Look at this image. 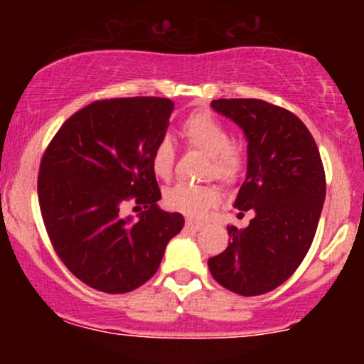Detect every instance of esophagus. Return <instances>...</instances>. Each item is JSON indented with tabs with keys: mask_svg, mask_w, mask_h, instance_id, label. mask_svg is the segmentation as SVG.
Wrapping results in <instances>:
<instances>
[{
	"mask_svg": "<svg viewBox=\"0 0 364 364\" xmlns=\"http://www.w3.org/2000/svg\"><path fill=\"white\" fill-rule=\"evenodd\" d=\"M203 223H198V220H193V219H186V228L188 229H193V231H200V229H203Z\"/></svg>",
	"mask_w": 364,
	"mask_h": 364,
	"instance_id": "1",
	"label": "esophagus"
}]
</instances>
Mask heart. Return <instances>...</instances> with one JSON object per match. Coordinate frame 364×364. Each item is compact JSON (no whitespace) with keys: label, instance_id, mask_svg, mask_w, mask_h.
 <instances>
[{"label":"heart","instance_id":"b5f03b06","mask_svg":"<svg viewBox=\"0 0 364 364\" xmlns=\"http://www.w3.org/2000/svg\"><path fill=\"white\" fill-rule=\"evenodd\" d=\"M179 133L188 147L200 150L208 157L207 176H214L225 185H232L241 176L245 169L243 152L232 144L229 128L214 114L207 111L191 112L183 121ZM174 161H176V150H174L173 141L169 139L159 140L150 157L156 176L169 179L174 169ZM219 200L220 190L210 183L207 185L178 183L164 191L166 207L190 217L203 215Z\"/></svg>","mask_w":364,"mask_h":364}]
</instances>
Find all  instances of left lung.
<instances>
[{
    "instance_id": "left-lung-1",
    "label": "left lung",
    "mask_w": 364,
    "mask_h": 364,
    "mask_svg": "<svg viewBox=\"0 0 364 364\" xmlns=\"http://www.w3.org/2000/svg\"><path fill=\"white\" fill-rule=\"evenodd\" d=\"M210 106L245 132L248 169L236 196L253 208L248 228L228 225L229 245L208 258L212 277L241 296L274 291L301 265L325 200V171L310 129L291 111L260 99H217Z\"/></svg>"
}]
</instances>
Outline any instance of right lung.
I'll use <instances>...</instances> for the list:
<instances>
[{
	"label": "right lung",
	"mask_w": 364,
	"mask_h": 364,
	"mask_svg": "<svg viewBox=\"0 0 364 364\" xmlns=\"http://www.w3.org/2000/svg\"><path fill=\"white\" fill-rule=\"evenodd\" d=\"M174 102L164 97L95 101L63 123L41 161L37 193L54 252L94 289L123 294L157 272L166 246L185 225L159 208L154 147ZM135 199L139 221L119 215Z\"/></svg>",
	"instance_id": "right-lung-1"
}]
</instances>
